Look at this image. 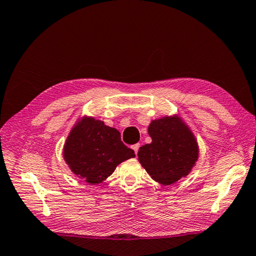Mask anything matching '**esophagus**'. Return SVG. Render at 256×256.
Masks as SVG:
<instances>
[{
    "label": "esophagus",
    "instance_id": "34e87169",
    "mask_svg": "<svg viewBox=\"0 0 256 256\" xmlns=\"http://www.w3.org/2000/svg\"><path fill=\"white\" fill-rule=\"evenodd\" d=\"M132 148H133V150H134V153L138 155V150H140V144L138 143V144H134V145H132Z\"/></svg>",
    "mask_w": 256,
    "mask_h": 256
}]
</instances>
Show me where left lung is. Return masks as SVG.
Instances as JSON below:
<instances>
[{
  "mask_svg": "<svg viewBox=\"0 0 256 256\" xmlns=\"http://www.w3.org/2000/svg\"><path fill=\"white\" fill-rule=\"evenodd\" d=\"M152 143L138 150V160L150 177L172 184L187 176L198 158V146L180 120L164 118L148 126Z\"/></svg>",
  "mask_w": 256,
  "mask_h": 256,
  "instance_id": "8db88e82",
  "label": "left lung"
}]
</instances>
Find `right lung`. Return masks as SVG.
<instances>
[{"label":"right lung","instance_id":"obj_1","mask_svg":"<svg viewBox=\"0 0 256 256\" xmlns=\"http://www.w3.org/2000/svg\"><path fill=\"white\" fill-rule=\"evenodd\" d=\"M64 160L79 178L89 184L104 180L134 150L121 140L118 130L94 118H84L69 134L64 148Z\"/></svg>","mask_w":256,"mask_h":256}]
</instances>
